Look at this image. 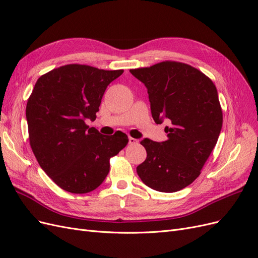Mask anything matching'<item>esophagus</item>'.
Instances as JSON below:
<instances>
[{
  "mask_svg": "<svg viewBox=\"0 0 258 258\" xmlns=\"http://www.w3.org/2000/svg\"><path fill=\"white\" fill-rule=\"evenodd\" d=\"M139 141L137 139H135V138H131V137H129V144H137Z\"/></svg>",
  "mask_w": 258,
  "mask_h": 258,
  "instance_id": "obj_1",
  "label": "esophagus"
}]
</instances>
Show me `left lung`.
I'll list each match as a JSON object with an SVG mask.
<instances>
[{
    "instance_id": "8db88e82",
    "label": "left lung",
    "mask_w": 258,
    "mask_h": 258,
    "mask_svg": "<svg viewBox=\"0 0 258 258\" xmlns=\"http://www.w3.org/2000/svg\"><path fill=\"white\" fill-rule=\"evenodd\" d=\"M130 72L147 88L155 122L171 121L165 128L167 141H141L147 156L137 167L138 175L155 190H181L200 175L221 134L223 112L215 85L198 69L176 61Z\"/></svg>"
}]
</instances>
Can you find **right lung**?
Returning a JSON list of instances; mask_svg holds the SVG:
<instances>
[{"label":"right lung","instance_id":"1","mask_svg":"<svg viewBox=\"0 0 258 258\" xmlns=\"http://www.w3.org/2000/svg\"><path fill=\"white\" fill-rule=\"evenodd\" d=\"M122 72L74 63L37 80L26 108L29 141L38 165L60 188L96 189L110 171L111 157L128 144L122 132L102 136L86 124L96 119L106 87Z\"/></svg>","mask_w":258,"mask_h":258}]
</instances>
